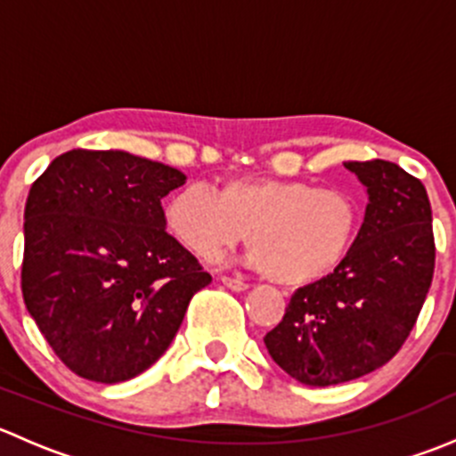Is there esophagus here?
I'll return each instance as SVG.
<instances>
[{
	"label": "esophagus",
	"mask_w": 456,
	"mask_h": 456,
	"mask_svg": "<svg viewBox=\"0 0 456 456\" xmlns=\"http://www.w3.org/2000/svg\"><path fill=\"white\" fill-rule=\"evenodd\" d=\"M220 282H223L227 289H232V291H238V293H242L249 289V284L247 282H242V280H238V278H229V275H223V278H220Z\"/></svg>",
	"instance_id": "34e87169"
}]
</instances>
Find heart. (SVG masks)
<instances>
[{"instance_id": "obj_1", "label": "heart", "mask_w": 456, "mask_h": 456, "mask_svg": "<svg viewBox=\"0 0 456 456\" xmlns=\"http://www.w3.org/2000/svg\"><path fill=\"white\" fill-rule=\"evenodd\" d=\"M165 223L199 257H218L240 240L247 262L287 287L333 273L360 229V207L339 190L273 176L224 178L214 191L191 185L165 205Z\"/></svg>"}]
</instances>
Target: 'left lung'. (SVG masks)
Masks as SVG:
<instances>
[{
	"instance_id": "left-lung-1",
	"label": "left lung",
	"mask_w": 456,
	"mask_h": 456,
	"mask_svg": "<svg viewBox=\"0 0 456 456\" xmlns=\"http://www.w3.org/2000/svg\"><path fill=\"white\" fill-rule=\"evenodd\" d=\"M366 187L364 223L342 265L297 289L265 338L271 360L306 386H333L393 360L415 326L435 271L426 187L388 160H346Z\"/></svg>"
}]
</instances>
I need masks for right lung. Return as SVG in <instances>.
Returning <instances> with one entry per match:
<instances>
[{"label":"right lung","mask_w":456,"mask_h":456,"mask_svg":"<svg viewBox=\"0 0 456 456\" xmlns=\"http://www.w3.org/2000/svg\"><path fill=\"white\" fill-rule=\"evenodd\" d=\"M187 176L123 150H70L32 183L21 291L59 360L99 384L150 369L211 282L165 232L160 200Z\"/></svg>","instance_id":"obj_1"}]
</instances>
